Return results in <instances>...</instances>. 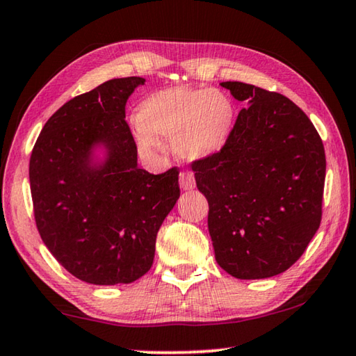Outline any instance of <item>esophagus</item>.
Wrapping results in <instances>:
<instances>
[{"label": "esophagus", "mask_w": 356, "mask_h": 356, "mask_svg": "<svg viewBox=\"0 0 356 356\" xmlns=\"http://www.w3.org/2000/svg\"><path fill=\"white\" fill-rule=\"evenodd\" d=\"M179 185L180 188L184 191H190V190H195L196 188V182H195V177L191 176L188 172H182L179 176Z\"/></svg>", "instance_id": "1"}]
</instances>
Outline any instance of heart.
Returning a JSON list of instances; mask_svg holds the SVG:
<instances>
[{
  "mask_svg": "<svg viewBox=\"0 0 356 356\" xmlns=\"http://www.w3.org/2000/svg\"><path fill=\"white\" fill-rule=\"evenodd\" d=\"M232 100L220 89L174 86L147 94L136 105L134 136L143 155H154L161 141L186 163H200L226 146L234 129Z\"/></svg>",
  "mask_w": 356,
  "mask_h": 356,
  "instance_id": "b5f03b06",
  "label": "heart"
}]
</instances>
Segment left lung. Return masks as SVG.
Segmentation results:
<instances>
[{"label": "left lung", "mask_w": 356, "mask_h": 356, "mask_svg": "<svg viewBox=\"0 0 356 356\" xmlns=\"http://www.w3.org/2000/svg\"><path fill=\"white\" fill-rule=\"evenodd\" d=\"M220 86L246 108L226 146L193 165L215 259L234 278H272L298 261L321 225L323 144L284 95L240 81Z\"/></svg>", "instance_id": "8db88e82"}]
</instances>
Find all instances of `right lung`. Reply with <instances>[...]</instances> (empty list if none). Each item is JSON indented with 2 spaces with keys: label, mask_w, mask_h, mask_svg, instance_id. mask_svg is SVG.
<instances>
[{
  "label": "right lung",
  "mask_w": 356,
  "mask_h": 356,
  "mask_svg": "<svg viewBox=\"0 0 356 356\" xmlns=\"http://www.w3.org/2000/svg\"><path fill=\"white\" fill-rule=\"evenodd\" d=\"M144 78L105 81L47 120L29 160L35 225L75 278L130 284L152 267L156 232L180 196L177 168H138L125 104Z\"/></svg>",
  "instance_id": "add662e5"
}]
</instances>
